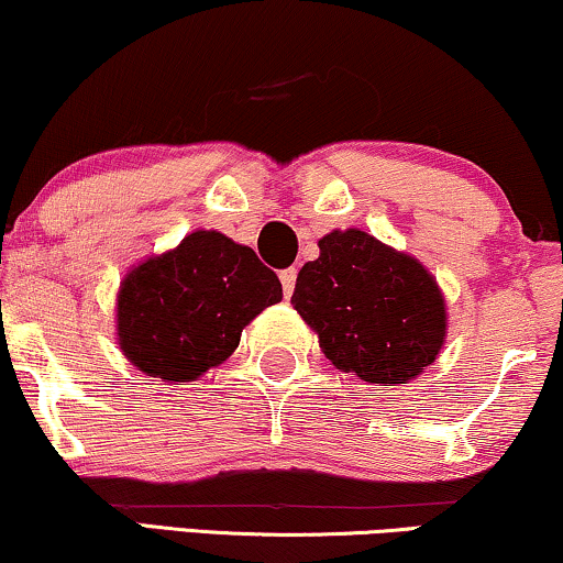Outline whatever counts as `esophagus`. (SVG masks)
<instances>
[{
  "instance_id": "esophagus-1",
  "label": "esophagus",
  "mask_w": 563,
  "mask_h": 563,
  "mask_svg": "<svg viewBox=\"0 0 563 563\" xmlns=\"http://www.w3.org/2000/svg\"><path fill=\"white\" fill-rule=\"evenodd\" d=\"M282 279V289H284V297H291V291H295V284H297V268H284L279 274Z\"/></svg>"
}]
</instances>
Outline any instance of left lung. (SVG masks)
<instances>
[{"mask_svg": "<svg viewBox=\"0 0 563 563\" xmlns=\"http://www.w3.org/2000/svg\"><path fill=\"white\" fill-rule=\"evenodd\" d=\"M297 274L291 305L335 369L398 385L440 354L448 308L437 279L413 255L362 230H333Z\"/></svg>", "mask_w": 563, "mask_h": 563, "instance_id": "8db88e82", "label": "left lung"}]
</instances>
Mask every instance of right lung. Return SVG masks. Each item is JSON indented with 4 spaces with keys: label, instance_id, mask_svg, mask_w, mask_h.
<instances>
[{
    "label": "right lung",
    "instance_id": "add662e5",
    "mask_svg": "<svg viewBox=\"0 0 563 563\" xmlns=\"http://www.w3.org/2000/svg\"><path fill=\"white\" fill-rule=\"evenodd\" d=\"M279 299V276L253 247L217 230H196L121 282L119 346L144 375L188 383L228 360L243 328Z\"/></svg>",
    "mask_w": 563,
    "mask_h": 563
}]
</instances>
